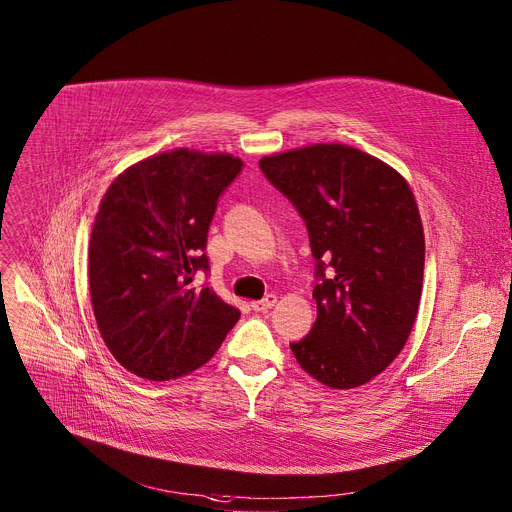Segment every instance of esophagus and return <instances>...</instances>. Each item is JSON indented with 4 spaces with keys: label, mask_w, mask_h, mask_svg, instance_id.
<instances>
[{
    "label": "esophagus",
    "mask_w": 512,
    "mask_h": 512,
    "mask_svg": "<svg viewBox=\"0 0 512 512\" xmlns=\"http://www.w3.org/2000/svg\"><path fill=\"white\" fill-rule=\"evenodd\" d=\"M276 302H278V296H276V294H267L263 300H255V302H251V309H253V311H257V313H261V311H269L271 306H276Z\"/></svg>",
    "instance_id": "1"
}]
</instances>
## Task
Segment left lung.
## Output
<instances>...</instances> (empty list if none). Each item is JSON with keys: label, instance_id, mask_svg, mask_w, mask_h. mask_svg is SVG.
I'll list each match as a JSON object with an SVG mask.
<instances>
[{"label": "left lung", "instance_id": "1", "mask_svg": "<svg viewBox=\"0 0 512 512\" xmlns=\"http://www.w3.org/2000/svg\"><path fill=\"white\" fill-rule=\"evenodd\" d=\"M296 206L317 261V321L290 344L296 362L331 389L381 374L416 323L424 228L407 181L346 144H313L259 160Z\"/></svg>", "mask_w": 512, "mask_h": 512}]
</instances>
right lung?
Returning <instances> with one entry per match:
<instances>
[{
	"label": "right lung",
	"mask_w": 512,
	"mask_h": 512,
	"mask_svg": "<svg viewBox=\"0 0 512 512\" xmlns=\"http://www.w3.org/2000/svg\"><path fill=\"white\" fill-rule=\"evenodd\" d=\"M243 160L177 148L131 164L109 185L94 218L88 282L98 331L115 360L148 381L206 364L241 317L193 276L218 197Z\"/></svg>",
	"instance_id": "right-lung-1"
}]
</instances>
